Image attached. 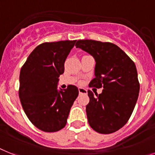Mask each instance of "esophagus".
I'll return each mask as SVG.
<instances>
[{"label": "esophagus", "instance_id": "esophagus-1", "mask_svg": "<svg viewBox=\"0 0 155 155\" xmlns=\"http://www.w3.org/2000/svg\"><path fill=\"white\" fill-rule=\"evenodd\" d=\"M79 93L80 94H87V90L84 89V88L79 87Z\"/></svg>", "mask_w": 155, "mask_h": 155}]
</instances>
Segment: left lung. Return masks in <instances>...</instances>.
<instances>
[{
    "label": "left lung",
    "instance_id": "obj_1",
    "mask_svg": "<svg viewBox=\"0 0 155 155\" xmlns=\"http://www.w3.org/2000/svg\"><path fill=\"white\" fill-rule=\"evenodd\" d=\"M75 46L95 59V77L90 87L103 88L100 94L87 91L90 102L86 111L90 126L101 134L117 132L128 122L137 102L140 83L136 64L111 42L79 40Z\"/></svg>",
    "mask_w": 155,
    "mask_h": 155
}]
</instances>
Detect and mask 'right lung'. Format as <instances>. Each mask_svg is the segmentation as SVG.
<instances>
[{"mask_svg": "<svg viewBox=\"0 0 155 155\" xmlns=\"http://www.w3.org/2000/svg\"><path fill=\"white\" fill-rule=\"evenodd\" d=\"M76 40L44 42L38 45L22 66L19 96L23 109L36 128L45 132L66 125L79 90L74 85L58 91L60 75Z\"/></svg>", "mask_w": 155, "mask_h": 155, "instance_id": "add662e5", "label": "right lung"}]
</instances>
